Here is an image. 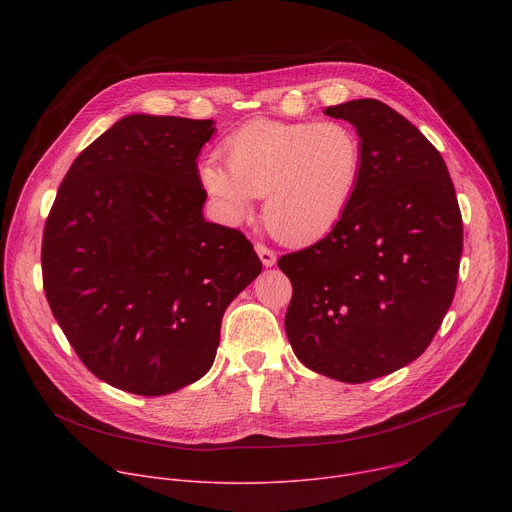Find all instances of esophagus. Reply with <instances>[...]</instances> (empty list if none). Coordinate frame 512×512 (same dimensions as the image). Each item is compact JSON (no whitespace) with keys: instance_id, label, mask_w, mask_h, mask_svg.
<instances>
[{"instance_id":"obj_1","label":"esophagus","mask_w":512,"mask_h":512,"mask_svg":"<svg viewBox=\"0 0 512 512\" xmlns=\"http://www.w3.org/2000/svg\"><path fill=\"white\" fill-rule=\"evenodd\" d=\"M255 251H257V255H259V259L263 261V265H265V267L275 265L277 255H275V251H273V249H269V247H267V245H263V243H257V245H255Z\"/></svg>"}]
</instances>
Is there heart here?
I'll list each match as a JSON object with an SVG mask.
<instances>
[{"instance_id":"heart-1","label":"heart","mask_w":512,"mask_h":512,"mask_svg":"<svg viewBox=\"0 0 512 512\" xmlns=\"http://www.w3.org/2000/svg\"><path fill=\"white\" fill-rule=\"evenodd\" d=\"M225 166L200 168L204 190L229 218L265 198V225L283 243L326 237L350 208L362 176V137L354 125L255 119L221 145Z\"/></svg>"}]
</instances>
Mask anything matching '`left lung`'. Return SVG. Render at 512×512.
<instances>
[{"label":"left lung","mask_w":512,"mask_h":512,"mask_svg":"<svg viewBox=\"0 0 512 512\" xmlns=\"http://www.w3.org/2000/svg\"><path fill=\"white\" fill-rule=\"evenodd\" d=\"M362 137V176L342 221L279 257L294 294L285 334L308 369L342 383L391 375L421 356L452 306L464 229L448 166L377 99L324 111Z\"/></svg>","instance_id":"8db88e82"}]
</instances>
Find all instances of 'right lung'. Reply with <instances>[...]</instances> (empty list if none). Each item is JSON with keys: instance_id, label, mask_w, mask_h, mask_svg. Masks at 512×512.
Masks as SVG:
<instances>
[{"instance_id": "right-lung-1", "label": "right lung", "mask_w": 512, "mask_h": 512, "mask_svg": "<svg viewBox=\"0 0 512 512\" xmlns=\"http://www.w3.org/2000/svg\"><path fill=\"white\" fill-rule=\"evenodd\" d=\"M212 119L129 115L72 162L42 235V283L85 367L158 397L214 362L227 306L261 261L239 231L206 223L196 158Z\"/></svg>"}]
</instances>
